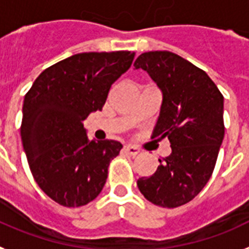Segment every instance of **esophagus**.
Returning <instances> with one entry per match:
<instances>
[{"label":"esophagus","instance_id":"esophagus-1","mask_svg":"<svg viewBox=\"0 0 249 249\" xmlns=\"http://www.w3.org/2000/svg\"><path fill=\"white\" fill-rule=\"evenodd\" d=\"M123 150H124L128 155H132V157H135V155H137V154L140 153V150L137 149L136 146H132V145H126V146L123 147Z\"/></svg>","mask_w":249,"mask_h":249}]
</instances>
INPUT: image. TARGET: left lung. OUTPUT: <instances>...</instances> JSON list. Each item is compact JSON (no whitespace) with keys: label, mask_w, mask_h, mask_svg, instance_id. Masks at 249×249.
Here are the masks:
<instances>
[{"label":"left lung","mask_w":249,"mask_h":249,"mask_svg":"<svg viewBox=\"0 0 249 249\" xmlns=\"http://www.w3.org/2000/svg\"><path fill=\"white\" fill-rule=\"evenodd\" d=\"M135 69L149 72L163 91L153 139L168 137L172 154L151 177L137 180L147 201L161 207L194 200L210 179L224 139V96L203 70L169 51L140 54Z\"/></svg>","instance_id":"left-lung-1"}]
</instances>
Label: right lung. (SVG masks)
<instances>
[{
  "label": "right lung",
  "mask_w": 249,
  "mask_h": 249,
  "mask_svg": "<svg viewBox=\"0 0 249 249\" xmlns=\"http://www.w3.org/2000/svg\"><path fill=\"white\" fill-rule=\"evenodd\" d=\"M135 53L86 52L46 69L25 94L22 146L42 191L65 207L95 200L122 143L91 141L83 122L102 110L112 84L129 69Z\"/></svg>",
  "instance_id": "right-lung-1"
}]
</instances>
